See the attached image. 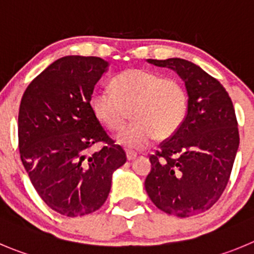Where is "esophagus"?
<instances>
[{
  "instance_id": "34e87169",
  "label": "esophagus",
  "mask_w": 254,
  "mask_h": 254,
  "mask_svg": "<svg viewBox=\"0 0 254 254\" xmlns=\"http://www.w3.org/2000/svg\"><path fill=\"white\" fill-rule=\"evenodd\" d=\"M126 156H127V161H133V159L137 157V154L133 153V152H127Z\"/></svg>"
}]
</instances>
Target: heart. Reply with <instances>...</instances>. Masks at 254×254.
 Segmentation results:
<instances>
[{
	"label": "heart",
	"instance_id": "b5f03b06",
	"mask_svg": "<svg viewBox=\"0 0 254 254\" xmlns=\"http://www.w3.org/2000/svg\"><path fill=\"white\" fill-rule=\"evenodd\" d=\"M187 105L180 82L143 68L121 72L111 82V91L101 89L91 101L96 118L112 132L125 128L131 111L134 123L117 138L128 149H143L154 137L172 136L185 121Z\"/></svg>",
	"mask_w": 254,
	"mask_h": 254
}]
</instances>
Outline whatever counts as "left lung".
<instances>
[{
	"label": "left lung",
	"instance_id": "left-lung-1",
	"mask_svg": "<svg viewBox=\"0 0 254 254\" xmlns=\"http://www.w3.org/2000/svg\"><path fill=\"white\" fill-rule=\"evenodd\" d=\"M185 82L187 115L170 139L149 157L144 187L157 208L190 217L211 208L223 193L240 146L233 103L224 87L182 59L147 60Z\"/></svg>",
	"mask_w": 254,
	"mask_h": 254
}]
</instances>
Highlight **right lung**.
<instances>
[{"label":"right lung","instance_id":"add662e5","mask_svg":"<svg viewBox=\"0 0 254 254\" xmlns=\"http://www.w3.org/2000/svg\"><path fill=\"white\" fill-rule=\"evenodd\" d=\"M108 66L100 57H62L28 84L21 100L22 163L43 202L67 217L97 211L107 199L113 172L127 159L91 106ZM98 141L104 148L88 154Z\"/></svg>","mask_w":254,"mask_h":254}]
</instances>
